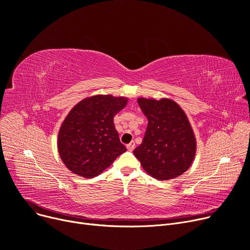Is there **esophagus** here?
<instances>
[{"mask_svg":"<svg viewBox=\"0 0 250 250\" xmlns=\"http://www.w3.org/2000/svg\"><path fill=\"white\" fill-rule=\"evenodd\" d=\"M135 148V142L134 141H132V142H130L129 144H127V149L129 150V151H132Z\"/></svg>","mask_w":250,"mask_h":250,"instance_id":"34e87169","label":"esophagus"}]
</instances>
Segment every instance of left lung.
Here are the masks:
<instances>
[{
    "instance_id": "left-lung-1",
    "label": "left lung",
    "mask_w": 250,
    "mask_h": 250,
    "mask_svg": "<svg viewBox=\"0 0 250 250\" xmlns=\"http://www.w3.org/2000/svg\"><path fill=\"white\" fill-rule=\"evenodd\" d=\"M137 102L148 124L134 155L156 180L179 177L192 165L196 153V138L185 112L168 99L140 98Z\"/></svg>"
}]
</instances>
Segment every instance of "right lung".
Listing matches in <instances>:
<instances>
[{
  "mask_svg": "<svg viewBox=\"0 0 250 250\" xmlns=\"http://www.w3.org/2000/svg\"><path fill=\"white\" fill-rule=\"evenodd\" d=\"M127 99L94 96L72 108L58 132V152L65 167L83 178H94L127 148L115 129L114 116Z\"/></svg>",
  "mask_w": 250,
  "mask_h": 250,
  "instance_id": "add662e5",
  "label": "right lung"
}]
</instances>
